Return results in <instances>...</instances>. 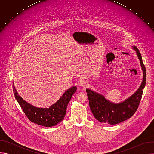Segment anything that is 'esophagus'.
Wrapping results in <instances>:
<instances>
[{
	"label": "esophagus",
	"instance_id": "34e87169",
	"mask_svg": "<svg viewBox=\"0 0 154 154\" xmlns=\"http://www.w3.org/2000/svg\"><path fill=\"white\" fill-rule=\"evenodd\" d=\"M87 85V82L85 80H80L79 82V86H82V87H85Z\"/></svg>",
	"mask_w": 154,
	"mask_h": 154
}]
</instances>
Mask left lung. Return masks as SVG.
<instances>
[{
	"instance_id": "1",
	"label": "left lung",
	"mask_w": 154,
	"mask_h": 154,
	"mask_svg": "<svg viewBox=\"0 0 154 154\" xmlns=\"http://www.w3.org/2000/svg\"><path fill=\"white\" fill-rule=\"evenodd\" d=\"M140 61L143 71V80L137 90L128 98L119 103H114L106 99L104 96L91 89L86 91L89 100L91 110L95 118L100 122L117 124L131 118L139 106L146 80V72L139 50L135 46H131Z\"/></svg>"
}]
</instances>
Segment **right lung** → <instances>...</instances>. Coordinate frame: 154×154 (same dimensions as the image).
Listing matches in <instances>:
<instances>
[{"label": "right lung", "instance_id": "obj_1", "mask_svg": "<svg viewBox=\"0 0 154 154\" xmlns=\"http://www.w3.org/2000/svg\"><path fill=\"white\" fill-rule=\"evenodd\" d=\"M13 87L15 98L27 117L32 122L47 127L54 126L64 119L68 103L77 91V87L73 86L65 91L59 100L49 108H39L29 103L20 97L14 83Z\"/></svg>", "mask_w": 154, "mask_h": 154}]
</instances>
